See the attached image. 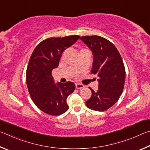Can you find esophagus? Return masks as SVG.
Listing matches in <instances>:
<instances>
[{
    "instance_id": "34e87169",
    "label": "esophagus",
    "mask_w": 150,
    "mask_h": 150,
    "mask_svg": "<svg viewBox=\"0 0 150 150\" xmlns=\"http://www.w3.org/2000/svg\"><path fill=\"white\" fill-rule=\"evenodd\" d=\"M76 88L77 89H82V88H84V86L82 84V83H76Z\"/></svg>"
}]
</instances>
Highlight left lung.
<instances>
[{"mask_svg":"<svg viewBox=\"0 0 150 150\" xmlns=\"http://www.w3.org/2000/svg\"><path fill=\"white\" fill-rule=\"evenodd\" d=\"M80 39L93 54L91 73L98 74V90H91L86 101L88 108L103 111L116 103L122 93L125 68L119 51L111 42L98 35L83 36Z\"/></svg>","mask_w":150,"mask_h":150,"instance_id":"8db88e82","label":"left lung"}]
</instances>
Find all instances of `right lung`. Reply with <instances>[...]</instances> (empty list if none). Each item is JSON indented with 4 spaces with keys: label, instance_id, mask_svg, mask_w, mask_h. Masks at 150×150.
Listing matches in <instances>:
<instances>
[{
    "label": "right lung",
    "instance_id": "add662e5",
    "mask_svg": "<svg viewBox=\"0 0 150 150\" xmlns=\"http://www.w3.org/2000/svg\"><path fill=\"white\" fill-rule=\"evenodd\" d=\"M79 38L76 35L48 38L41 42L31 54L26 71V83L34 103L47 114L56 116L68 109L67 99L74 91V83H55L51 73L59 66L63 51Z\"/></svg>",
    "mask_w": 150,
    "mask_h": 150
}]
</instances>
